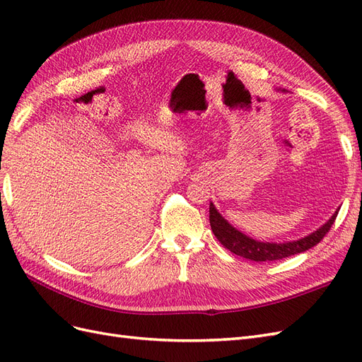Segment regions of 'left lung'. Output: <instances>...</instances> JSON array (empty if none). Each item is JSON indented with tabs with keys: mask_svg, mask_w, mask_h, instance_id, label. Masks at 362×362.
<instances>
[{
	"mask_svg": "<svg viewBox=\"0 0 362 362\" xmlns=\"http://www.w3.org/2000/svg\"><path fill=\"white\" fill-rule=\"evenodd\" d=\"M337 214H338V210L329 221L317 229V231L311 233L310 235L294 240V242H287V243H269V242H258V240H254L245 235L243 233H240L238 229H235L231 223H228V221H225V218L221 216V213L216 210L214 204L210 202V225L216 238L228 250H231L233 254L250 261H258V262L287 258L296 254H300V252L308 250L315 245H319L322 242V238L329 233L331 226L335 222Z\"/></svg>",
	"mask_w": 362,
	"mask_h": 362,
	"instance_id": "obj_1",
	"label": "left lung"
}]
</instances>
